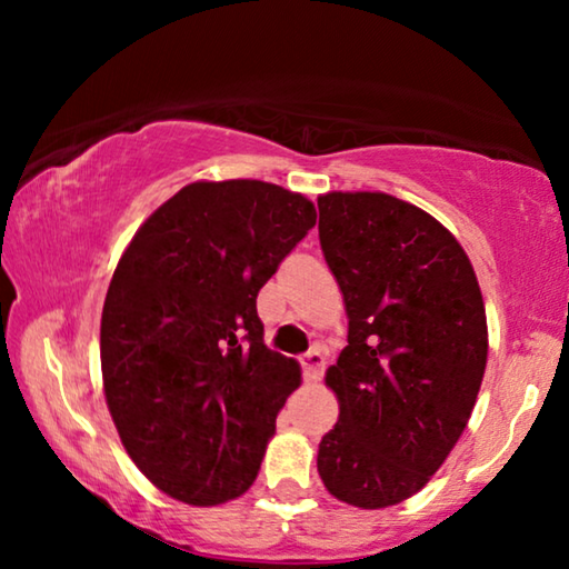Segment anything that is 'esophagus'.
I'll return each mask as SVG.
<instances>
[{
	"label": "esophagus",
	"instance_id": "obj_1",
	"mask_svg": "<svg viewBox=\"0 0 569 569\" xmlns=\"http://www.w3.org/2000/svg\"><path fill=\"white\" fill-rule=\"evenodd\" d=\"M301 369H303V379L306 381H319L323 377L326 369V356L321 349H311L301 356Z\"/></svg>",
	"mask_w": 569,
	"mask_h": 569
}]
</instances>
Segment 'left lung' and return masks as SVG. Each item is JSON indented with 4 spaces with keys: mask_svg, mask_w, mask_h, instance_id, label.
<instances>
[{
    "mask_svg": "<svg viewBox=\"0 0 569 569\" xmlns=\"http://www.w3.org/2000/svg\"><path fill=\"white\" fill-rule=\"evenodd\" d=\"M319 238L349 313L326 383L339 421L319 475L346 505L417 495L455 449L487 366L485 301L457 238L387 192L319 198Z\"/></svg>",
    "mask_w": 569,
    "mask_h": 569,
    "instance_id": "left-lung-1",
    "label": "left lung"
}]
</instances>
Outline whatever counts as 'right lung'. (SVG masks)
I'll return each mask as SVG.
<instances>
[{"mask_svg":"<svg viewBox=\"0 0 569 569\" xmlns=\"http://www.w3.org/2000/svg\"><path fill=\"white\" fill-rule=\"evenodd\" d=\"M313 226L311 200L271 182H192L114 268L104 399L130 459L180 502H228L261 469L301 369L266 349L256 298Z\"/></svg>","mask_w":569,"mask_h":569,"instance_id":"right-lung-1","label":"right lung"}]
</instances>
